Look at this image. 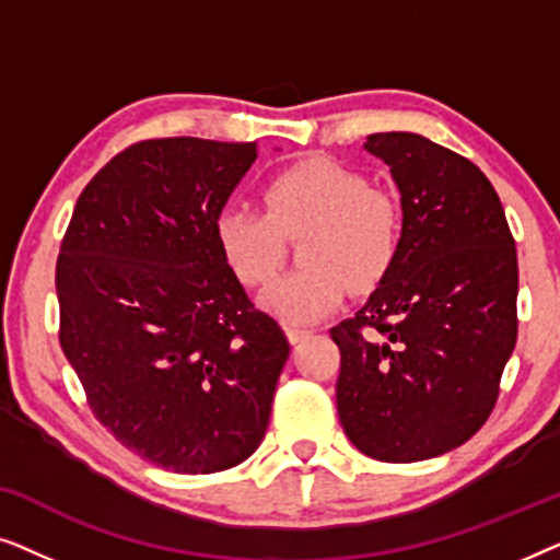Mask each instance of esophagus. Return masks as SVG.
Instances as JSON below:
<instances>
[{
    "label": "esophagus",
    "mask_w": 560,
    "mask_h": 560,
    "mask_svg": "<svg viewBox=\"0 0 560 560\" xmlns=\"http://www.w3.org/2000/svg\"><path fill=\"white\" fill-rule=\"evenodd\" d=\"M285 334H288L290 343H301L303 339H308V336H311L308 328H298V326H288Z\"/></svg>",
    "instance_id": "esophagus-1"
}]
</instances>
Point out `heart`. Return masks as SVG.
Returning a JSON list of instances; mask_svg holds the SVG:
<instances>
[{"instance_id": "b5f03b06", "label": "heart", "mask_w": 560, "mask_h": 560, "mask_svg": "<svg viewBox=\"0 0 560 560\" xmlns=\"http://www.w3.org/2000/svg\"><path fill=\"white\" fill-rule=\"evenodd\" d=\"M262 213L226 206L217 242L244 285H267L298 242L301 270L265 290L259 303L285 324H313L341 303L347 288L366 293L393 270L400 252V206L354 167L308 158L282 167L259 190Z\"/></svg>"}]
</instances>
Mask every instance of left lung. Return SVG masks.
Returning a JSON list of instances; mask_svg holds the SVG:
<instances>
[{
    "mask_svg": "<svg viewBox=\"0 0 560 560\" xmlns=\"http://www.w3.org/2000/svg\"><path fill=\"white\" fill-rule=\"evenodd\" d=\"M400 188L393 270L331 328L336 408L349 441L389 464L462 446L487 423L517 341V249L471 160L412 132L370 135Z\"/></svg>",
    "mask_w": 560,
    "mask_h": 560,
    "instance_id": "1",
    "label": "left lung"
}]
</instances>
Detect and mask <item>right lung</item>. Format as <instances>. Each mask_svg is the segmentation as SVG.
Segmentation results:
<instances>
[{
  "instance_id": "1",
  "label": "right lung",
  "mask_w": 560,
  "mask_h": 560,
  "mask_svg": "<svg viewBox=\"0 0 560 560\" xmlns=\"http://www.w3.org/2000/svg\"><path fill=\"white\" fill-rule=\"evenodd\" d=\"M255 158L257 142L129 144L83 188L60 244L58 339L91 412L178 474L255 454L290 354L213 232Z\"/></svg>"
}]
</instances>
